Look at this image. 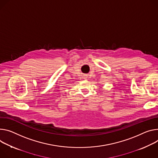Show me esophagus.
<instances>
[{"instance_id":"obj_1","label":"esophagus","mask_w":158,"mask_h":158,"mask_svg":"<svg viewBox=\"0 0 158 158\" xmlns=\"http://www.w3.org/2000/svg\"><path fill=\"white\" fill-rule=\"evenodd\" d=\"M87 77H88V76H87L86 75H84V79H86Z\"/></svg>"}]
</instances>
